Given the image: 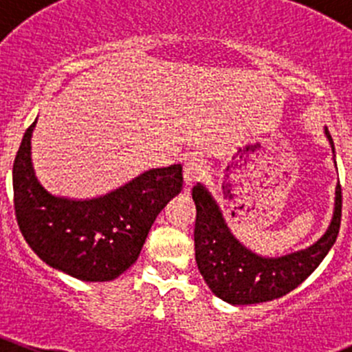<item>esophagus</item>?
<instances>
[{
	"label": "esophagus",
	"mask_w": 352,
	"mask_h": 352,
	"mask_svg": "<svg viewBox=\"0 0 352 352\" xmlns=\"http://www.w3.org/2000/svg\"><path fill=\"white\" fill-rule=\"evenodd\" d=\"M202 172H204V165L201 160L189 158L184 163V186L190 187L196 180L201 179Z\"/></svg>",
	"instance_id": "esophagus-1"
}]
</instances>
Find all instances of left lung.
Returning <instances> with one entry per match:
<instances>
[{"instance_id": "8db88e82", "label": "left lung", "mask_w": 352, "mask_h": 352, "mask_svg": "<svg viewBox=\"0 0 352 352\" xmlns=\"http://www.w3.org/2000/svg\"><path fill=\"white\" fill-rule=\"evenodd\" d=\"M325 136L333 153V141L327 127ZM192 199L197 211L194 245L199 272L209 289L230 305L264 303L285 296L318 267L339 233L342 209L339 184L336 187L333 214L327 232L305 250L291 252L281 257H262L240 243L206 186H194Z\"/></svg>"}]
</instances>
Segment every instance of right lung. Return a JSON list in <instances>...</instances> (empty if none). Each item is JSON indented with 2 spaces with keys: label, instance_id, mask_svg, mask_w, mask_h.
I'll list each match as a JSON object with an SVG mask.
<instances>
[{
  "label": "right lung",
  "instance_id": "add662e5",
  "mask_svg": "<svg viewBox=\"0 0 352 352\" xmlns=\"http://www.w3.org/2000/svg\"><path fill=\"white\" fill-rule=\"evenodd\" d=\"M35 124L25 131L13 163V201L25 242L45 264L81 281L119 278L138 261L160 211L182 190V166L146 170L94 199L54 196L32 165Z\"/></svg>",
  "mask_w": 352,
  "mask_h": 352
}]
</instances>
